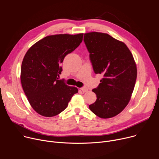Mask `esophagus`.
Returning <instances> with one entry per match:
<instances>
[{
    "label": "esophagus",
    "mask_w": 159,
    "mask_h": 159,
    "mask_svg": "<svg viewBox=\"0 0 159 159\" xmlns=\"http://www.w3.org/2000/svg\"><path fill=\"white\" fill-rule=\"evenodd\" d=\"M80 90H82L83 93H85V92H87V90H88V89H87V88L86 87H83L80 88Z\"/></svg>",
    "instance_id": "obj_1"
}]
</instances>
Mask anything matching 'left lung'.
Here are the masks:
<instances>
[{
    "instance_id": "1",
    "label": "left lung",
    "mask_w": 159,
    "mask_h": 159,
    "mask_svg": "<svg viewBox=\"0 0 159 159\" xmlns=\"http://www.w3.org/2000/svg\"><path fill=\"white\" fill-rule=\"evenodd\" d=\"M84 41L95 74H103L98 87L93 89L97 99L89 109L101 118H112L131 99L137 77V65L126 45L108 34L85 33Z\"/></svg>"
}]
</instances>
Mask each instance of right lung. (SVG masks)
Returning <instances> with one entry per match:
<instances>
[{
  "instance_id": "obj_1",
  "label": "right lung",
  "mask_w": 159,
  "mask_h": 159,
  "mask_svg": "<svg viewBox=\"0 0 159 159\" xmlns=\"http://www.w3.org/2000/svg\"><path fill=\"white\" fill-rule=\"evenodd\" d=\"M83 33L44 37L26 52L20 69V81L28 100L39 115L55 116L65 110L77 87L58 80L61 63L82 41Z\"/></svg>"
}]
</instances>
